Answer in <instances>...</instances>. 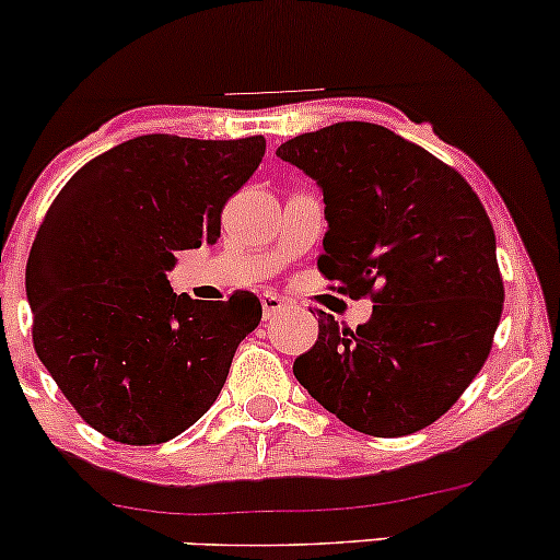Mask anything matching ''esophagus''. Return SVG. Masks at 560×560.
<instances>
[{
	"label": "esophagus",
	"instance_id": "obj_1",
	"mask_svg": "<svg viewBox=\"0 0 560 560\" xmlns=\"http://www.w3.org/2000/svg\"><path fill=\"white\" fill-rule=\"evenodd\" d=\"M260 302H262V313H266V318H273L279 316V313H284L287 307H292V302L279 298L276 292H262L260 294Z\"/></svg>",
	"mask_w": 560,
	"mask_h": 560
}]
</instances>
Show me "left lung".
I'll return each instance as SVG.
<instances>
[{"mask_svg":"<svg viewBox=\"0 0 560 560\" xmlns=\"http://www.w3.org/2000/svg\"><path fill=\"white\" fill-rule=\"evenodd\" d=\"M276 155L324 191L318 271L376 302L355 331L318 313V339L294 376L355 432H419L479 374L503 313L485 205L432 152L363 120L302 133Z\"/></svg>","mask_w":560,"mask_h":560,"instance_id":"1","label":"left lung"}]
</instances>
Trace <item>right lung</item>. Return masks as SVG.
<instances>
[{"label": "right lung", "instance_id": "right-lung-1", "mask_svg": "<svg viewBox=\"0 0 560 560\" xmlns=\"http://www.w3.org/2000/svg\"><path fill=\"white\" fill-rule=\"evenodd\" d=\"M262 155V137L147 133L89 160L49 205L25 266L34 350L96 432L160 445L215 402L260 300L197 302L165 273L178 249L215 244Z\"/></svg>", "mask_w": 560, "mask_h": 560}]
</instances>
